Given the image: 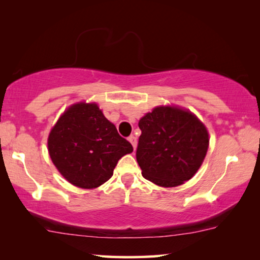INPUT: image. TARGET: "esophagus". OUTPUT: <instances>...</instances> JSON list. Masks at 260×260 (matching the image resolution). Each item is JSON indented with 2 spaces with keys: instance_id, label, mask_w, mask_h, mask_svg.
Listing matches in <instances>:
<instances>
[{
  "instance_id": "1",
  "label": "esophagus",
  "mask_w": 260,
  "mask_h": 260,
  "mask_svg": "<svg viewBox=\"0 0 260 260\" xmlns=\"http://www.w3.org/2000/svg\"><path fill=\"white\" fill-rule=\"evenodd\" d=\"M128 141H129V142L132 143V146H133L134 150H135V148H136V144H138V140H136V138H135L134 135H131L129 138H128Z\"/></svg>"
}]
</instances>
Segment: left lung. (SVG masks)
I'll return each instance as SVG.
<instances>
[{
	"label": "left lung",
	"mask_w": 260,
	"mask_h": 260,
	"mask_svg": "<svg viewBox=\"0 0 260 260\" xmlns=\"http://www.w3.org/2000/svg\"><path fill=\"white\" fill-rule=\"evenodd\" d=\"M136 160L142 175L160 187H177L193 177L209 148V133L195 114L157 107L139 121Z\"/></svg>",
	"instance_id": "left-lung-1"
}]
</instances>
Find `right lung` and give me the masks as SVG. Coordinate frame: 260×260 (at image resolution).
<instances>
[{"instance_id": "obj_1", "label": "right lung", "mask_w": 260, "mask_h": 260, "mask_svg": "<svg viewBox=\"0 0 260 260\" xmlns=\"http://www.w3.org/2000/svg\"><path fill=\"white\" fill-rule=\"evenodd\" d=\"M54 165L79 188L100 187L112 177L122 156L133 151L96 103H77L57 120L48 138Z\"/></svg>"}]
</instances>
